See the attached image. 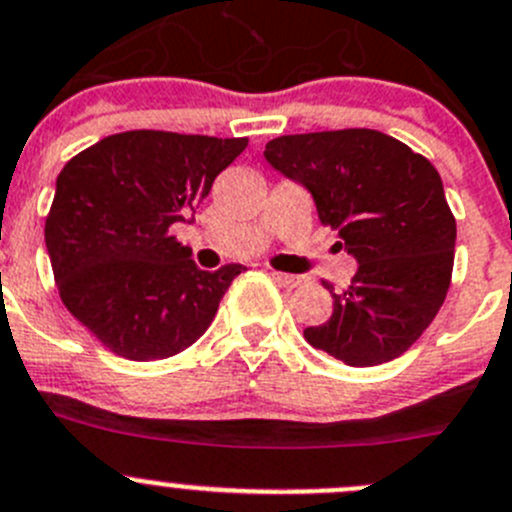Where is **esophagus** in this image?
I'll list each match as a JSON object with an SVG mask.
<instances>
[{"label":"esophagus","instance_id":"34e87169","mask_svg":"<svg viewBox=\"0 0 512 512\" xmlns=\"http://www.w3.org/2000/svg\"><path fill=\"white\" fill-rule=\"evenodd\" d=\"M276 281H279L281 286H286V289H296V286L304 284V276H294V274H281V271H274Z\"/></svg>","mask_w":512,"mask_h":512}]
</instances>
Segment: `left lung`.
<instances>
[{
  "mask_svg": "<svg viewBox=\"0 0 512 512\" xmlns=\"http://www.w3.org/2000/svg\"><path fill=\"white\" fill-rule=\"evenodd\" d=\"M271 168L311 193L324 226L357 259L329 321L304 329L311 347L349 367L405 354L440 311L455 261V216L435 165L379 130L281 135Z\"/></svg>",
  "mask_w": 512,
  "mask_h": 512,
  "instance_id": "left-lung-1",
  "label": "left lung"
}]
</instances>
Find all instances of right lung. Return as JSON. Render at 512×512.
<instances>
[{
	"instance_id": "add662e5",
	"label": "right lung",
	"mask_w": 512,
	"mask_h": 512,
	"mask_svg": "<svg viewBox=\"0 0 512 512\" xmlns=\"http://www.w3.org/2000/svg\"><path fill=\"white\" fill-rule=\"evenodd\" d=\"M248 138L165 130L107 135L57 175L45 243L62 304L113 354L173 357L216 316L241 264L201 271L170 236Z\"/></svg>"
}]
</instances>
